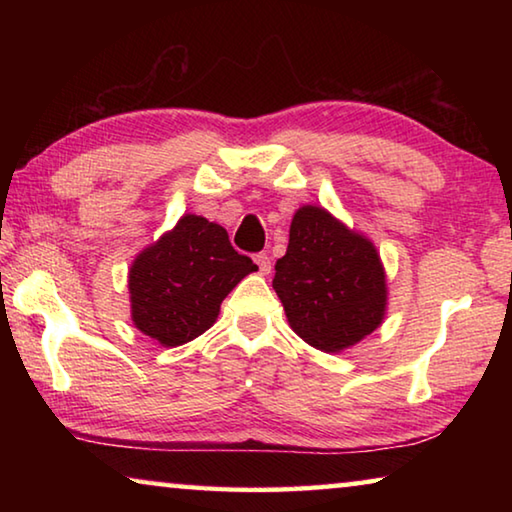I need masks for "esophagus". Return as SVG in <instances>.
Returning a JSON list of instances; mask_svg holds the SVG:
<instances>
[{
    "label": "esophagus",
    "mask_w": 512,
    "mask_h": 512,
    "mask_svg": "<svg viewBox=\"0 0 512 512\" xmlns=\"http://www.w3.org/2000/svg\"><path fill=\"white\" fill-rule=\"evenodd\" d=\"M255 262H257L259 273H262V275H268V273H271V257H268L266 253H259V255H255Z\"/></svg>",
    "instance_id": "1"
}]
</instances>
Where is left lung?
I'll list each match as a JSON object with an SVG mask.
<instances>
[{
  "mask_svg": "<svg viewBox=\"0 0 512 512\" xmlns=\"http://www.w3.org/2000/svg\"><path fill=\"white\" fill-rule=\"evenodd\" d=\"M273 289L293 332L320 352L352 348L386 316V271L375 244L318 205L293 214Z\"/></svg>",
  "mask_w": 512,
  "mask_h": 512,
  "instance_id": "1",
  "label": "left lung"
}]
</instances>
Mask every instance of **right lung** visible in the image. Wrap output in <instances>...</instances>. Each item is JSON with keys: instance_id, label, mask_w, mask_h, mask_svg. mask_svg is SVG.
Returning a JSON list of instances; mask_svg holds the SVG:
<instances>
[{"instance_id": "obj_1", "label": "right lung", "mask_w": 512, "mask_h": 512, "mask_svg": "<svg viewBox=\"0 0 512 512\" xmlns=\"http://www.w3.org/2000/svg\"><path fill=\"white\" fill-rule=\"evenodd\" d=\"M253 271V259L232 248L223 225L183 214L133 259V325L164 348L194 341L216 323L223 298Z\"/></svg>"}]
</instances>
